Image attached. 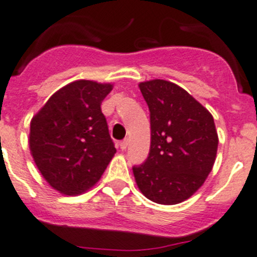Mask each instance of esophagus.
<instances>
[{"instance_id": "34e87169", "label": "esophagus", "mask_w": 257, "mask_h": 257, "mask_svg": "<svg viewBox=\"0 0 257 257\" xmlns=\"http://www.w3.org/2000/svg\"><path fill=\"white\" fill-rule=\"evenodd\" d=\"M128 143H129L128 139H124L123 142H120V149H121V151H123V152L125 151L126 147H128Z\"/></svg>"}]
</instances>
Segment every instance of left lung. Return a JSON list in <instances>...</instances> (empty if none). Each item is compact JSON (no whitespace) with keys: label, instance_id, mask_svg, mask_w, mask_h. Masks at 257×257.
<instances>
[{"label":"left lung","instance_id":"left-lung-1","mask_svg":"<svg viewBox=\"0 0 257 257\" xmlns=\"http://www.w3.org/2000/svg\"><path fill=\"white\" fill-rule=\"evenodd\" d=\"M151 111V149L133 167L148 200L177 205L188 200L212 171L218 147L213 116L177 84L161 79L139 83Z\"/></svg>","mask_w":257,"mask_h":257}]
</instances>
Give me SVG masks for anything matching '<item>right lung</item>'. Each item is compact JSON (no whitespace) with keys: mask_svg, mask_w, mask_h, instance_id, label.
Instances as JSON below:
<instances>
[{"mask_svg":"<svg viewBox=\"0 0 257 257\" xmlns=\"http://www.w3.org/2000/svg\"><path fill=\"white\" fill-rule=\"evenodd\" d=\"M110 83L76 80L59 89L30 123L29 144L45 181L66 196L81 195L116 153L101 113Z\"/></svg>","mask_w":257,"mask_h":257,"instance_id":"add662e5","label":"right lung"}]
</instances>
